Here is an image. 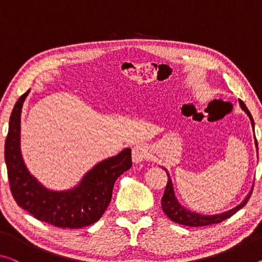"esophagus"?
<instances>
[{"mask_svg": "<svg viewBox=\"0 0 262 262\" xmlns=\"http://www.w3.org/2000/svg\"><path fill=\"white\" fill-rule=\"evenodd\" d=\"M147 159H148V151L146 146H144L142 144L134 146V148H132V160H134L135 163H142L143 160H147Z\"/></svg>", "mask_w": 262, "mask_h": 262, "instance_id": "34e87169", "label": "esophagus"}]
</instances>
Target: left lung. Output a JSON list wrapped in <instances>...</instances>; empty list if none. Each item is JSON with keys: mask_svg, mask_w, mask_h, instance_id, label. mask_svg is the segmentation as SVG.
Masks as SVG:
<instances>
[{"mask_svg": "<svg viewBox=\"0 0 262 262\" xmlns=\"http://www.w3.org/2000/svg\"><path fill=\"white\" fill-rule=\"evenodd\" d=\"M240 106L243 110L246 112L247 116L251 119L252 123V127L253 131H254V120H253V117L251 115V112L248 111V108L245 105V103L243 100H239ZM255 137V135H254ZM255 139V146H256V151H257V142L256 138ZM167 174V184H166V188H165L164 195L162 198V208L165 214H166L168 218H170L172 221H174L177 224L184 225V226H191V227H201V226H208V225H213V224H219L223 223L224 220L228 219L229 216H232L234 213L238 212L240 208H243L249 199V196L252 194V191L248 193L246 198L238 206L232 208V210L226 211L224 213H219V214H213V215H205V214H200V213H195L192 212L187 208H185L184 206L179 204V201L177 200L176 195H174V190H173V184L170 177V173L167 172L166 168H165Z\"/></svg>", "mask_w": 262, "mask_h": 262, "instance_id": "8db88e82", "label": "left lung"}]
</instances>
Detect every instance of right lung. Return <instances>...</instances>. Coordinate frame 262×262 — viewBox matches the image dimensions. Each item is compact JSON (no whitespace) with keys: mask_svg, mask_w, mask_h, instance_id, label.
Here are the masks:
<instances>
[{"mask_svg":"<svg viewBox=\"0 0 262 262\" xmlns=\"http://www.w3.org/2000/svg\"><path fill=\"white\" fill-rule=\"evenodd\" d=\"M16 102L9 119L5 159L10 191L19 207L36 219L61 228H82L97 221L105 212L115 182L132 166L131 148L95 165L71 190L51 191L28 171L21 155V112L28 94Z\"/></svg>","mask_w":262,"mask_h":262,"instance_id":"add662e5","label":"right lung"}]
</instances>
